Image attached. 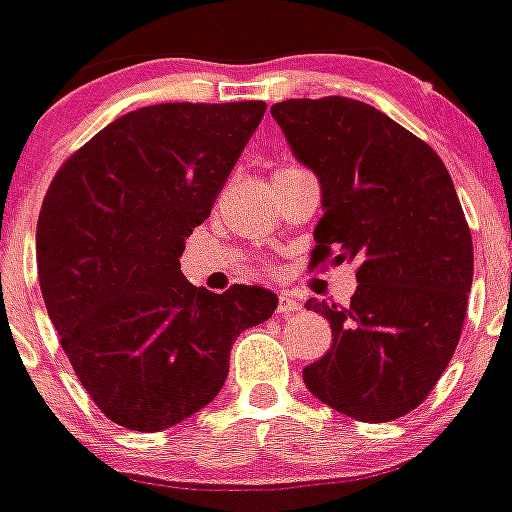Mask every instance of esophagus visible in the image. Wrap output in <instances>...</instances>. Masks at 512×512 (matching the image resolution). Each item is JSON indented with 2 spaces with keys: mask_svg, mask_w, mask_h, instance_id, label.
I'll use <instances>...</instances> for the list:
<instances>
[{
  "mask_svg": "<svg viewBox=\"0 0 512 512\" xmlns=\"http://www.w3.org/2000/svg\"><path fill=\"white\" fill-rule=\"evenodd\" d=\"M302 310V302H299L294 294L289 292H281V297H278V313L281 315H294Z\"/></svg>",
  "mask_w": 512,
  "mask_h": 512,
  "instance_id": "1",
  "label": "esophagus"
}]
</instances>
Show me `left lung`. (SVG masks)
Segmentation results:
<instances>
[{"label": "left lung", "instance_id": "8db88e82", "mask_svg": "<svg viewBox=\"0 0 512 512\" xmlns=\"http://www.w3.org/2000/svg\"><path fill=\"white\" fill-rule=\"evenodd\" d=\"M270 115L321 184L313 263L357 265L350 307L307 299L334 344L302 378L336 413L402 418L429 397L463 331L473 242L455 184L426 141L357 99H286Z\"/></svg>", "mask_w": 512, "mask_h": 512}]
</instances>
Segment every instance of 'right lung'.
Listing matches in <instances>:
<instances>
[{
	"label": "right lung",
	"instance_id": "add662e5",
	"mask_svg": "<svg viewBox=\"0 0 512 512\" xmlns=\"http://www.w3.org/2000/svg\"><path fill=\"white\" fill-rule=\"evenodd\" d=\"M263 115L265 102L141 107L49 184L36 226L44 305L78 381L118 426L152 434L213 402L236 336L276 310L263 286L213 294L178 263Z\"/></svg>",
	"mask_w": 512,
	"mask_h": 512
}]
</instances>
